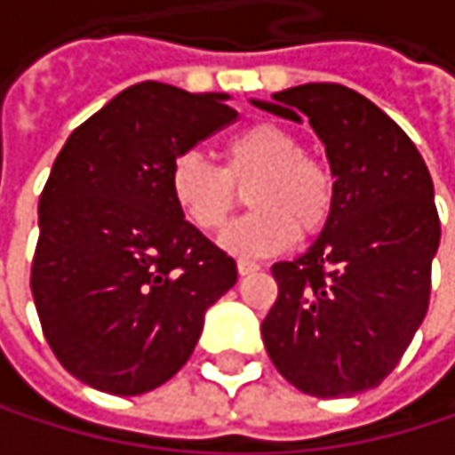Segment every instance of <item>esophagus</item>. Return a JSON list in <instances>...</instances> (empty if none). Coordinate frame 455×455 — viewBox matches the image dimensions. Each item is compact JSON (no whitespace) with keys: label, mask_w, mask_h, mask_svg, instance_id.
Listing matches in <instances>:
<instances>
[{"label":"esophagus","mask_w":455,"mask_h":455,"mask_svg":"<svg viewBox=\"0 0 455 455\" xmlns=\"http://www.w3.org/2000/svg\"><path fill=\"white\" fill-rule=\"evenodd\" d=\"M236 271H239V276H250V274H258L260 271V266L258 263H252V260H236Z\"/></svg>","instance_id":"34e87169"}]
</instances>
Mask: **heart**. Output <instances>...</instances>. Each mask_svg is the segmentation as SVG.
I'll return each mask as SVG.
<instances>
[{
  "label": "heart",
  "instance_id": "obj_1",
  "mask_svg": "<svg viewBox=\"0 0 455 455\" xmlns=\"http://www.w3.org/2000/svg\"><path fill=\"white\" fill-rule=\"evenodd\" d=\"M250 183L253 187L249 186ZM171 197L181 216L200 231H216L247 190L252 213L221 234V247L266 258L295 244L298 234L314 236L331 221L337 179L326 160L303 152V141L279 124H255L228 139L224 168L197 152H184L171 165Z\"/></svg>",
  "mask_w": 455,
  "mask_h": 455
}]
</instances>
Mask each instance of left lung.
I'll use <instances>...</instances> for the list:
<instances>
[{
    "label": "left lung",
    "mask_w": 455,
    "mask_h": 455,
    "mask_svg": "<svg viewBox=\"0 0 455 455\" xmlns=\"http://www.w3.org/2000/svg\"><path fill=\"white\" fill-rule=\"evenodd\" d=\"M274 100L252 105L314 126L337 205L306 255L271 266L279 295L260 334L290 385L347 398L398 366L427 316L440 244L432 176L406 132L347 86L303 84Z\"/></svg>",
    "instance_id": "1"
}]
</instances>
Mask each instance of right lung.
Wrapping results in <instances>:
<instances>
[{
	"mask_svg": "<svg viewBox=\"0 0 455 455\" xmlns=\"http://www.w3.org/2000/svg\"><path fill=\"white\" fill-rule=\"evenodd\" d=\"M228 94L141 81L81 124L39 197L31 292L46 342L84 385L141 395L192 355L236 263L171 197V165L236 121Z\"/></svg>",
	"mask_w": 455,
	"mask_h": 455,
	"instance_id": "right-lung-1",
	"label": "right lung"
}]
</instances>
